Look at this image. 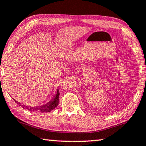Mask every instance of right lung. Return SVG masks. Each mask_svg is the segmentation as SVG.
<instances>
[{
    "label": "right lung",
    "instance_id": "add662e5",
    "mask_svg": "<svg viewBox=\"0 0 146 146\" xmlns=\"http://www.w3.org/2000/svg\"><path fill=\"white\" fill-rule=\"evenodd\" d=\"M59 89H57L56 93L54 95V96L52 98V100H50L48 103L44 105H41L38 106H26L24 104H22L20 102L16 101L15 102L17 103L20 106H22V108L24 109L29 110V111H40V112H51L53 109H55L58 105L59 103Z\"/></svg>",
    "mask_w": 146,
    "mask_h": 146
}]
</instances>
